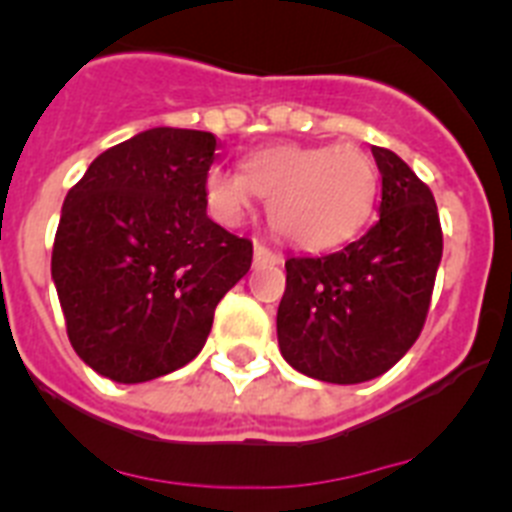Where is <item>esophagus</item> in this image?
Returning a JSON list of instances; mask_svg holds the SVG:
<instances>
[{"label": "esophagus", "mask_w": 512, "mask_h": 512, "mask_svg": "<svg viewBox=\"0 0 512 512\" xmlns=\"http://www.w3.org/2000/svg\"><path fill=\"white\" fill-rule=\"evenodd\" d=\"M253 264H282V253L271 251L264 243H256L253 246Z\"/></svg>", "instance_id": "obj_1"}]
</instances>
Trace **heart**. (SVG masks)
Instances as JSON below:
<instances>
[{"label":"heart","instance_id":"1","mask_svg":"<svg viewBox=\"0 0 512 512\" xmlns=\"http://www.w3.org/2000/svg\"><path fill=\"white\" fill-rule=\"evenodd\" d=\"M207 205L223 223H241L253 194L269 200L271 230L300 248L341 243L366 223L377 197L374 161L356 146H274L243 161V174L212 166Z\"/></svg>","mask_w":512,"mask_h":512}]
</instances>
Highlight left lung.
I'll return each instance as SVG.
<instances>
[{
	"label": "left lung",
	"mask_w": 512,
	"mask_h": 512,
	"mask_svg": "<svg viewBox=\"0 0 512 512\" xmlns=\"http://www.w3.org/2000/svg\"><path fill=\"white\" fill-rule=\"evenodd\" d=\"M382 174L379 220L328 256L287 259L279 351L289 366L330 384L379 377L423 330L441 264L436 200L397 153L372 146Z\"/></svg>",
	"instance_id": "1"
}]
</instances>
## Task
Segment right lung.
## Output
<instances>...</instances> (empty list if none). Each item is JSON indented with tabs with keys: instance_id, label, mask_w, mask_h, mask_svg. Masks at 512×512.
Returning a JSON list of instances; mask_svg holds the SVG:
<instances>
[{
	"instance_id": "obj_1",
	"label": "right lung",
	"mask_w": 512,
	"mask_h": 512,
	"mask_svg": "<svg viewBox=\"0 0 512 512\" xmlns=\"http://www.w3.org/2000/svg\"><path fill=\"white\" fill-rule=\"evenodd\" d=\"M215 148L205 130H143L99 153L63 200L51 274L66 333L112 382L189 364L251 269L253 243L207 217Z\"/></svg>"
}]
</instances>
